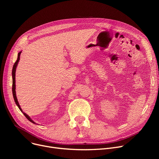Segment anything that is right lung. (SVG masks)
<instances>
[{"mask_svg":"<svg viewBox=\"0 0 159 159\" xmlns=\"http://www.w3.org/2000/svg\"><path fill=\"white\" fill-rule=\"evenodd\" d=\"M22 52H20L19 53H18V57H17V59H16V61L15 62L14 65H13V70H12V79H13V84H12V92H13V98H14V101L15 102V104H16V106H17L19 108V110L21 111L22 113H23V114L24 115V116H26V119H28V120L29 121H30L31 122L33 123V124H36L34 121H33L31 118L30 116H28L26 113H25L24 112H23V111L22 110L21 107L19 105V103L18 102V100H17V98H16V91H15V72H16V67H17V65H18V63L19 62V60H20V53H21Z\"/></svg>","mask_w":159,"mask_h":159,"instance_id":"add662e5","label":"right lung"}]
</instances>
